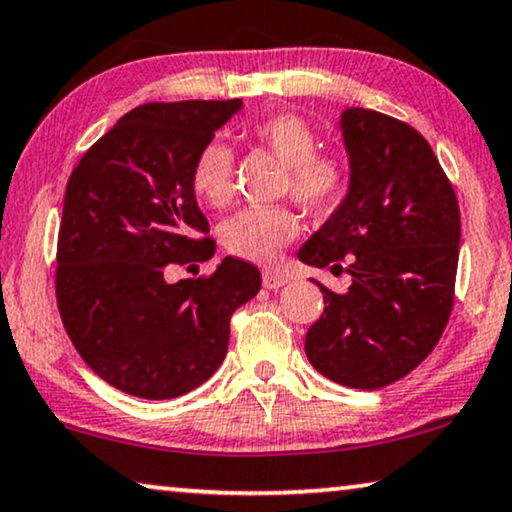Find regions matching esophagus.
I'll list each match as a JSON object with an SVG mask.
<instances>
[{
  "label": "esophagus",
  "mask_w": 512,
  "mask_h": 512,
  "mask_svg": "<svg viewBox=\"0 0 512 512\" xmlns=\"http://www.w3.org/2000/svg\"><path fill=\"white\" fill-rule=\"evenodd\" d=\"M287 280L290 278H287L285 273H278V271H264V276H262V283L266 290H278V287H283Z\"/></svg>",
  "instance_id": "1"
}]
</instances>
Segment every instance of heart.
Instances as JSON below:
<instances>
[{"label":"heart","instance_id":"b5f03b06","mask_svg":"<svg viewBox=\"0 0 512 512\" xmlns=\"http://www.w3.org/2000/svg\"><path fill=\"white\" fill-rule=\"evenodd\" d=\"M250 136L269 150L287 169V190L308 211H327L341 197L345 185L343 164L334 155L315 153L318 134L294 113H276L255 122ZM232 150L211 141L192 164V190L199 201L220 206L232 190ZM299 232V220L290 208H246L222 225V243L229 253L269 264Z\"/></svg>","mask_w":512,"mask_h":512}]
</instances>
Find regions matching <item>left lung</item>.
I'll use <instances>...</instances> for the list:
<instances>
[{"mask_svg": "<svg viewBox=\"0 0 512 512\" xmlns=\"http://www.w3.org/2000/svg\"><path fill=\"white\" fill-rule=\"evenodd\" d=\"M341 134L348 192L299 259L352 280L345 292L318 283L325 311L308 329L306 357L338 385L378 390L413 371L448 325L462 225L455 190L417 129L345 109Z\"/></svg>", "mask_w": 512, "mask_h": 512, "instance_id": "1", "label": "left lung"}]
</instances>
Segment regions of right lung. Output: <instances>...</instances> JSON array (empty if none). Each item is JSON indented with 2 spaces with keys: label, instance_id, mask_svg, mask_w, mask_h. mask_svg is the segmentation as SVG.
<instances>
[{
  "label": "right lung",
  "instance_id": "right-lung-1",
  "mask_svg": "<svg viewBox=\"0 0 512 512\" xmlns=\"http://www.w3.org/2000/svg\"><path fill=\"white\" fill-rule=\"evenodd\" d=\"M241 109V99L136 106L67 183L57 306L85 364L132 397L174 399L206 383L227 355L229 318L262 285L236 257L208 278H164L169 266L215 253L190 174Z\"/></svg>",
  "mask_w": 512,
  "mask_h": 512
}]
</instances>
